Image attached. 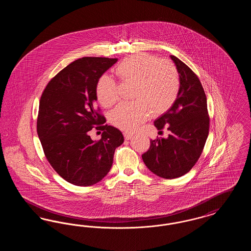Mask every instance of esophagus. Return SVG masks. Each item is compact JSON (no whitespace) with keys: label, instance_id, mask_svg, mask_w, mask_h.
Segmentation results:
<instances>
[{"label":"esophagus","instance_id":"1","mask_svg":"<svg viewBox=\"0 0 251 251\" xmlns=\"http://www.w3.org/2000/svg\"><path fill=\"white\" fill-rule=\"evenodd\" d=\"M123 134H124V137H125L126 140H129V139H131V137H132V133L129 132V131H124Z\"/></svg>","mask_w":251,"mask_h":251}]
</instances>
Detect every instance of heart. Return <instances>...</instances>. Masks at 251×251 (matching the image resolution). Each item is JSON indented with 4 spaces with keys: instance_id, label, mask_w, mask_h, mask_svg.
<instances>
[{
    "instance_id": "b5f03b06",
    "label": "heart",
    "mask_w": 251,
    "mask_h": 251,
    "mask_svg": "<svg viewBox=\"0 0 251 251\" xmlns=\"http://www.w3.org/2000/svg\"><path fill=\"white\" fill-rule=\"evenodd\" d=\"M116 73L122 81L134 84V101L120 104L110 116L112 124L121 130L133 131L148 120L151 113L167 112L179 95V72L169 61L145 53L133 54L120 62ZM96 95L104 107L114 105L120 99L117 84L108 75L98 80Z\"/></svg>"
}]
</instances>
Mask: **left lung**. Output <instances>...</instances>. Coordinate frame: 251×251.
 <instances>
[{
    "instance_id": "8db88e82",
    "label": "left lung",
    "mask_w": 251,
    "mask_h": 251,
    "mask_svg": "<svg viewBox=\"0 0 251 251\" xmlns=\"http://www.w3.org/2000/svg\"><path fill=\"white\" fill-rule=\"evenodd\" d=\"M179 72V95L174 104L154 120L157 130L167 126V138L151 140L143 153L145 165L164 179L181 177L191 170L202 152L209 133L207 99L198 76L174 55Z\"/></svg>"
}]
</instances>
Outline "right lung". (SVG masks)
<instances>
[{"label":"right lung","instance_id":"add662e5","mask_svg":"<svg viewBox=\"0 0 251 251\" xmlns=\"http://www.w3.org/2000/svg\"><path fill=\"white\" fill-rule=\"evenodd\" d=\"M118 58L75 60L47 84L39 101L37 134L49 163L60 176L78 186H89L108 174L122 132L97 113L96 84ZM99 125L97 126L96 125ZM104 131L100 141L88 131Z\"/></svg>","mask_w":251,"mask_h":251}]
</instances>
